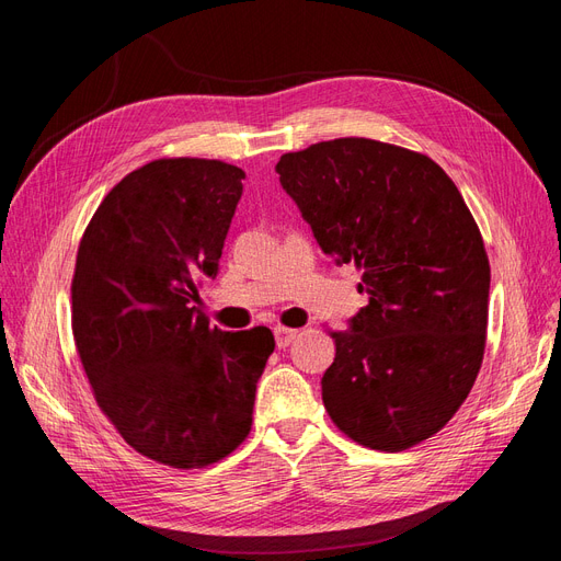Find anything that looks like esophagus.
Segmentation results:
<instances>
[{"instance_id":"obj_1","label":"esophagus","mask_w":561,"mask_h":561,"mask_svg":"<svg viewBox=\"0 0 561 561\" xmlns=\"http://www.w3.org/2000/svg\"><path fill=\"white\" fill-rule=\"evenodd\" d=\"M274 334H276V346H278V348H287V346H290V344L295 342L297 330H290V328H276V330H274Z\"/></svg>"}]
</instances>
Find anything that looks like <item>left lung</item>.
Instances as JSON below:
<instances>
[{"mask_svg": "<svg viewBox=\"0 0 561 561\" xmlns=\"http://www.w3.org/2000/svg\"><path fill=\"white\" fill-rule=\"evenodd\" d=\"M276 173L322 252L363 268L367 307L332 334L320 381L330 419L369 449L423 443L484 355L491 274L461 192L433 159L367 138L290 151Z\"/></svg>", "mask_w": 561, "mask_h": 561, "instance_id": "obj_1", "label": "left lung"}]
</instances>
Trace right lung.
Segmentation results:
<instances>
[{
    "label": "right lung",
    "instance_id": "add662e5",
    "mask_svg": "<svg viewBox=\"0 0 561 561\" xmlns=\"http://www.w3.org/2000/svg\"><path fill=\"white\" fill-rule=\"evenodd\" d=\"M243 180L222 161H151L103 198L77 252L72 332L100 410L173 468L243 443L276 346L266 328L222 332L192 307L198 280L217 276Z\"/></svg>",
    "mask_w": 561,
    "mask_h": 561
}]
</instances>
